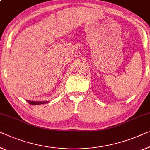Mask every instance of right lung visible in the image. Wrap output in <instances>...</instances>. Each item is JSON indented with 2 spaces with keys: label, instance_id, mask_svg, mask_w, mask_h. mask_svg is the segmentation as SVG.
<instances>
[{
  "label": "right lung",
  "instance_id": "right-lung-1",
  "mask_svg": "<svg viewBox=\"0 0 150 150\" xmlns=\"http://www.w3.org/2000/svg\"><path fill=\"white\" fill-rule=\"evenodd\" d=\"M27 102H29V103L32 105H39V104L48 103V102H34V101H29V100H27Z\"/></svg>",
  "mask_w": 150,
  "mask_h": 150
}]
</instances>
